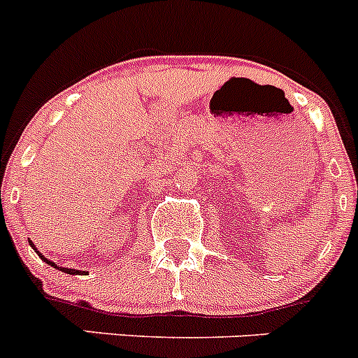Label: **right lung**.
Returning a JSON list of instances; mask_svg holds the SVG:
<instances>
[{
    "mask_svg": "<svg viewBox=\"0 0 358 358\" xmlns=\"http://www.w3.org/2000/svg\"><path fill=\"white\" fill-rule=\"evenodd\" d=\"M30 245H31V248H34V251H36L37 255H39V258H41V260H44V262H46V264H48V265H52L53 268H59V271H62V273H68V274H75V273H77V274H85L84 271H82V273H78V271H75V268H66V267H59V265H57V264H53V262H50L48 258H44V256L41 255L39 251H37V248H36V245H34V243L30 242Z\"/></svg>",
    "mask_w": 358,
    "mask_h": 358,
    "instance_id": "obj_1",
    "label": "right lung"
}]
</instances>
